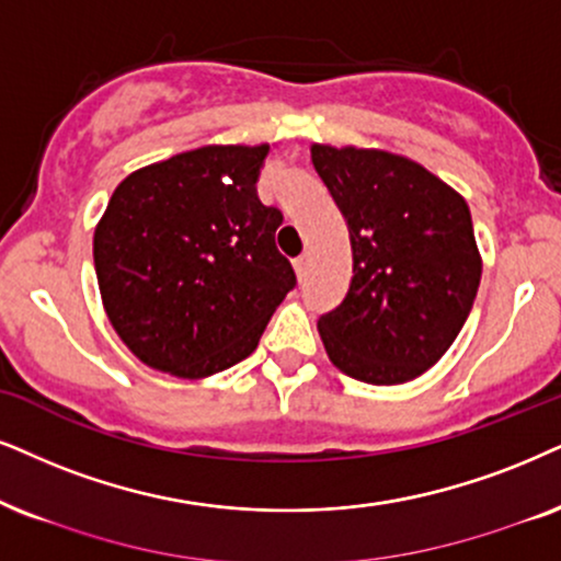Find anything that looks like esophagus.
<instances>
[{"label":"esophagus","instance_id":"esophagus-1","mask_svg":"<svg viewBox=\"0 0 561 561\" xmlns=\"http://www.w3.org/2000/svg\"><path fill=\"white\" fill-rule=\"evenodd\" d=\"M308 264H310L308 253H305V256H300V259H295V272H297V276H300V279L305 274H308Z\"/></svg>","mask_w":561,"mask_h":561}]
</instances>
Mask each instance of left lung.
<instances>
[{
  "label": "left lung",
  "mask_w": 561,
  "mask_h": 561,
  "mask_svg": "<svg viewBox=\"0 0 561 561\" xmlns=\"http://www.w3.org/2000/svg\"><path fill=\"white\" fill-rule=\"evenodd\" d=\"M310 158L350 225L354 259L344 302L318 321L325 354L373 386L420 378L456 342L479 289L469 204L403 154L313 145Z\"/></svg>",
  "instance_id": "left-lung-1"
}]
</instances>
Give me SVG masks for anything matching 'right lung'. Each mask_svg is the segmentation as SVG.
Segmentation results:
<instances>
[{"mask_svg": "<svg viewBox=\"0 0 561 561\" xmlns=\"http://www.w3.org/2000/svg\"><path fill=\"white\" fill-rule=\"evenodd\" d=\"M268 145H207L118 183L92 238L105 316L134 357L175 378L222 373L259 346L295 287L261 204Z\"/></svg>", "mask_w": 561, "mask_h": 561, "instance_id": "1", "label": "right lung"}]
</instances>
